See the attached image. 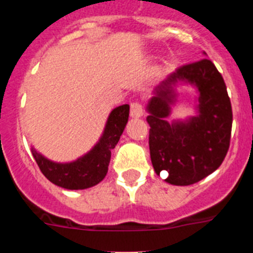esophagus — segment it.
I'll return each mask as SVG.
<instances>
[{
	"label": "esophagus",
	"mask_w": 253,
	"mask_h": 253,
	"mask_svg": "<svg viewBox=\"0 0 253 253\" xmlns=\"http://www.w3.org/2000/svg\"><path fill=\"white\" fill-rule=\"evenodd\" d=\"M144 114L143 106L140 102H131L130 104V116L131 118H140Z\"/></svg>",
	"instance_id": "obj_1"
}]
</instances>
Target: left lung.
<instances>
[{
	"mask_svg": "<svg viewBox=\"0 0 253 253\" xmlns=\"http://www.w3.org/2000/svg\"><path fill=\"white\" fill-rule=\"evenodd\" d=\"M185 83L198 91L197 115L169 122L177 101L175 86ZM147 111L152 165L157 175L167 171L169 184L193 185L222 165L233 115L224 80L211 60L204 58L176 69L154 87Z\"/></svg>",
	"mask_w": 253,
	"mask_h": 253,
	"instance_id": "8db88e82",
	"label": "left lung"
}]
</instances>
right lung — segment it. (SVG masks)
<instances>
[{"mask_svg":"<svg viewBox=\"0 0 253 253\" xmlns=\"http://www.w3.org/2000/svg\"><path fill=\"white\" fill-rule=\"evenodd\" d=\"M129 118V105L115 107L105 124L101 138L91 151L72 162H54L31 147L40 171L57 186L67 190H84L101 182L107 173L111 149L115 148Z\"/></svg>","mask_w":253,"mask_h":253,"instance_id":"add662e5","label":"right lung"}]
</instances>
